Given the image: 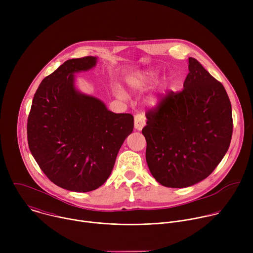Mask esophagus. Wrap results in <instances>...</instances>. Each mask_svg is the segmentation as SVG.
Returning <instances> with one entry per match:
<instances>
[{
    "label": "esophagus",
    "instance_id": "34e87169",
    "mask_svg": "<svg viewBox=\"0 0 253 253\" xmlns=\"http://www.w3.org/2000/svg\"><path fill=\"white\" fill-rule=\"evenodd\" d=\"M134 124H135V128L137 130H139V131L142 130V128L145 126V124H146L145 116L142 115V114L135 115V117H134Z\"/></svg>",
    "mask_w": 253,
    "mask_h": 253
}]
</instances>
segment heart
<instances>
[{
  "label": "heart",
  "mask_w": 253,
  "mask_h": 253,
  "mask_svg": "<svg viewBox=\"0 0 253 253\" xmlns=\"http://www.w3.org/2000/svg\"><path fill=\"white\" fill-rule=\"evenodd\" d=\"M157 77V73L153 70H150L139 76H132L127 79V86L131 91H139L152 83ZM155 100H153L154 102Z\"/></svg>",
  "instance_id": "1"
}]
</instances>
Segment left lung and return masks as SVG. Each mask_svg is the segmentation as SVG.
Returning <instances> with one entry per match:
<instances>
[{
    "instance_id": "left-lung-1",
    "label": "left lung",
    "mask_w": 253,
    "mask_h": 253,
    "mask_svg": "<svg viewBox=\"0 0 253 253\" xmlns=\"http://www.w3.org/2000/svg\"><path fill=\"white\" fill-rule=\"evenodd\" d=\"M178 92L169 91L146 112L142 129L146 161L157 181L183 188L208 177L227 152L232 137L231 103L223 85L194 58Z\"/></svg>"
}]
</instances>
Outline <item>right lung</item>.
<instances>
[{
	"label": "right lung",
	"mask_w": 253,
	"mask_h": 253,
	"mask_svg": "<svg viewBox=\"0 0 253 253\" xmlns=\"http://www.w3.org/2000/svg\"><path fill=\"white\" fill-rule=\"evenodd\" d=\"M87 56L66 61L36 91L27 123L30 151L51 181L67 190L88 192L110 176L131 114L109 111L99 99L79 93L74 73L96 65Z\"/></svg>",
	"instance_id": "right-lung-1"
}]
</instances>
